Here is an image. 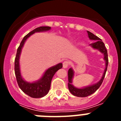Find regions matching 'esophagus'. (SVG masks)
Here are the masks:
<instances>
[{
    "mask_svg": "<svg viewBox=\"0 0 121 121\" xmlns=\"http://www.w3.org/2000/svg\"><path fill=\"white\" fill-rule=\"evenodd\" d=\"M69 66V62L66 60V61H64L63 62V68H68V67Z\"/></svg>",
    "mask_w": 121,
    "mask_h": 121,
    "instance_id": "34e87169",
    "label": "esophagus"
}]
</instances>
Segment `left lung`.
Segmentation results:
<instances>
[{
	"label": "left lung",
	"mask_w": 121,
	"mask_h": 121,
	"mask_svg": "<svg viewBox=\"0 0 121 121\" xmlns=\"http://www.w3.org/2000/svg\"><path fill=\"white\" fill-rule=\"evenodd\" d=\"M88 36L89 39L90 40H95L93 43L90 44L91 47L95 50H97L99 51L100 53L104 54V60L105 62V68L104 71L102 74V76L99 82L93 85H88V86H84L82 88H77L76 86L73 85V79L74 76V71L72 68H70L68 71V89L70 90V93L74 96L77 97H86L90 96L91 94L94 93L100 87V86L102 84L103 80L104 79L105 75L106 73L107 70V66L108 64V54H107V50L105 46L104 43L102 42V40L99 38L98 36H95L92 33L87 31Z\"/></svg>",
	"instance_id": "1"
}]
</instances>
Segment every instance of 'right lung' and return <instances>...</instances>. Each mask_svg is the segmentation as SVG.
I'll list each match as a JSON object with an SVG mask.
<instances>
[{
    "label": "right lung",
    "instance_id": "add662e5",
    "mask_svg": "<svg viewBox=\"0 0 121 121\" xmlns=\"http://www.w3.org/2000/svg\"><path fill=\"white\" fill-rule=\"evenodd\" d=\"M50 30H51L50 26H40L33 30L32 31L30 32L27 35L23 37L17 50L16 56L14 61V71L18 85L22 90V91L28 95L29 96L33 98H42L47 95L50 89L52 78L54 76V74L56 71L62 68V64L59 63L56 65L48 68L39 80L35 82H30L25 81L21 75L20 63H19L20 56H21L22 48L29 37H30V36L35 34V33L48 31Z\"/></svg>",
    "mask_w": 121,
    "mask_h": 121
}]
</instances>
